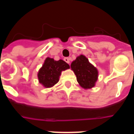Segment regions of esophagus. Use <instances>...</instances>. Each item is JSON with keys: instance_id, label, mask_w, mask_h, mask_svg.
<instances>
[{"instance_id": "esophagus-1", "label": "esophagus", "mask_w": 134, "mask_h": 134, "mask_svg": "<svg viewBox=\"0 0 134 134\" xmlns=\"http://www.w3.org/2000/svg\"><path fill=\"white\" fill-rule=\"evenodd\" d=\"M64 60L65 62H66L67 63H68V64H70V57H65V58L64 59Z\"/></svg>"}]
</instances>
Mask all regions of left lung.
I'll return each mask as SVG.
<instances>
[{
    "label": "left lung",
    "mask_w": 134,
    "mask_h": 134,
    "mask_svg": "<svg viewBox=\"0 0 134 134\" xmlns=\"http://www.w3.org/2000/svg\"><path fill=\"white\" fill-rule=\"evenodd\" d=\"M71 69L75 74L77 80L84 89H90L95 86L98 77V72L88 59L84 55L77 57L71 64Z\"/></svg>",
    "instance_id": "8db88e82"
}]
</instances>
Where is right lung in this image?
Masks as SVG:
<instances>
[{
    "mask_svg": "<svg viewBox=\"0 0 134 134\" xmlns=\"http://www.w3.org/2000/svg\"><path fill=\"white\" fill-rule=\"evenodd\" d=\"M69 68L70 65L62 59L55 61L54 59L47 57L38 71V81L45 87H52L58 82L62 71Z\"/></svg>",
    "mask_w": 134,
    "mask_h": 134,
    "instance_id": "add662e5",
    "label": "right lung"
}]
</instances>
